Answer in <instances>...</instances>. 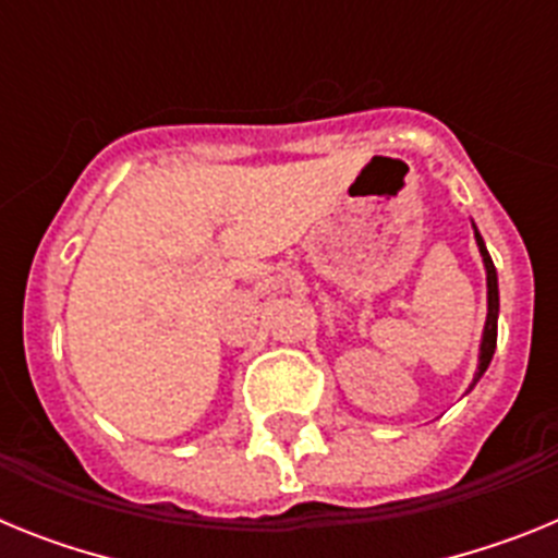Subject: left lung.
<instances>
[{"instance_id":"obj_1","label":"left lung","mask_w":558,"mask_h":558,"mask_svg":"<svg viewBox=\"0 0 558 558\" xmlns=\"http://www.w3.org/2000/svg\"><path fill=\"white\" fill-rule=\"evenodd\" d=\"M475 240H477V248H481L483 265H486V288H489V315H486V327H483L481 357H477V372H475V379H472V386H475L477 379L483 377V372H486V368H489V363H492V354H495V347H497V313H500V293H497L495 263H492L489 251H486V245H483V236L477 234V229H475Z\"/></svg>"}]
</instances>
